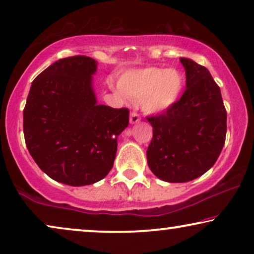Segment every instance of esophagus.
<instances>
[{
	"label": "esophagus",
	"mask_w": 254,
	"mask_h": 254,
	"mask_svg": "<svg viewBox=\"0 0 254 254\" xmlns=\"http://www.w3.org/2000/svg\"><path fill=\"white\" fill-rule=\"evenodd\" d=\"M140 120H141V118L138 117V114H137L136 112H131V113L129 114V123H130L131 125L137 124Z\"/></svg>",
	"instance_id": "esophagus-1"
}]
</instances>
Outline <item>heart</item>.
<instances>
[{"mask_svg": "<svg viewBox=\"0 0 254 254\" xmlns=\"http://www.w3.org/2000/svg\"><path fill=\"white\" fill-rule=\"evenodd\" d=\"M184 83V76L177 69L148 67L124 75L118 91L140 99L143 112L161 114L176 105L182 96Z\"/></svg>", "mask_w": 254, "mask_h": 254, "instance_id": "1", "label": "heart"}]
</instances>
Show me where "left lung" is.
Returning a JSON list of instances; mask_svg holds the SVG:
<instances>
[{
  "label": "left lung",
  "mask_w": 254,
  "mask_h": 254,
  "mask_svg": "<svg viewBox=\"0 0 254 254\" xmlns=\"http://www.w3.org/2000/svg\"><path fill=\"white\" fill-rule=\"evenodd\" d=\"M179 60L185 68V92L169 111L147 118L154 130L148 165L168 183L190 182L206 173L217 161L227 134V111L209 70L190 59Z\"/></svg>",
  "instance_id": "left-lung-1"
}]
</instances>
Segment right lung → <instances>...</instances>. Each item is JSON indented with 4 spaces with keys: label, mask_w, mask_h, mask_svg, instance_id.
Returning a JSON list of instances; mask_svg holds the SVG:
<instances>
[{
    "label": "right lung",
    "mask_w": 254,
    "mask_h": 254,
    "mask_svg": "<svg viewBox=\"0 0 254 254\" xmlns=\"http://www.w3.org/2000/svg\"><path fill=\"white\" fill-rule=\"evenodd\" d=\"M97 61L65 58L36 77L23 112L26 147L37 165L69 186L95 184L111 171L117 138L128 126L127 109L97 103Z\"/></svg>",
    "instance_id": "obj_1"
}]
</instances>
